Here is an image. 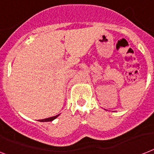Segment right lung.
Returning a JSON list of instances; mask_svg holds the SVG:
<instances>
[{
    "mask_svg": "<svg viewBox=\"0 0 154 154\" xmlns=\"http://www.w3.org/2000/svg\"><path fill=\"white\" fill-rule=\"evenodd\" d=\"M58 116H59V115H57V116H53V117H50V118L44 119H40V120L38 121H39V122H51V121H53L54 119H55Z\"/></svg>",
    "mask_w": 154,
    "mask_h": 154,
    "instance_id": "add662e5",
    "label": "right lung"
}]
</instances>
